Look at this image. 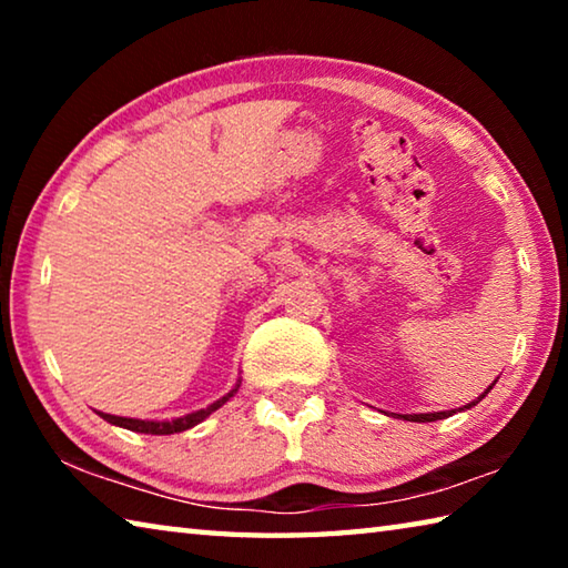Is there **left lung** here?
<instances>
[{"label": "left lung", "instance_id": "obj_1", "mask_svg": "<svg viewBox=\"0 0 568 568\" xmlns=\"http://www.w3.org/2000/svg\"><path fill=\"white\" fill-rule=\"evenodd\" d=\"M494 383H496V381H494ZM494 383H491V386H488L484 393H480V396H478L476 400H470L468 406H464V408L476 406V403H478L480 398H484L488 390L494 388ZM464 408H458V410H464ZM454 413H456V408H454V410H438V413H393V416H396V418H403V420H413V423H430V420H440V418H448V416H454Z\"/></svg>", "mask_w": 568, "mask_h": 568}]
</instances>
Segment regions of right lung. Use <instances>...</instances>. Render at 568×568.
Instances as JSON below:
<instances>
[{"instance_id": "1", "label": "right lung", "mask_w": 568, "mask_h": 568, "mask_svg": "<svg viewBox=\"0 0 568 568\" xmlns=\"http://www.w3.org/2000/svg\"><path fill=\"white\" fill-rule=\"evenodd\" d=\"M240 388V381L235 383V388L227 393V396L217 398L215 403H210L207 408H200L195 413H187V416H180V418H172V420H142V418H124V416H112V413H102L98 410L100 416L112 423V426H120V428H128L134 430V434H150V436H170V434H182V430H187L192 426H197V423H203L210 413H215L220 406H225V403L235 396Z\"/></svg>"}]
</instances>
